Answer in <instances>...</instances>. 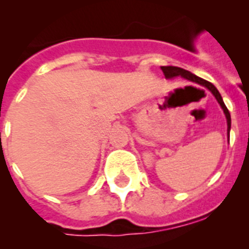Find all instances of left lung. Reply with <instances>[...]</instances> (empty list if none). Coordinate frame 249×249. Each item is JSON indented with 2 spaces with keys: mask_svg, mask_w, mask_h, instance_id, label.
<instances>
[{
  "mask_svg": "<svg viewBox=\"0 0 249 249\" xmlns=\"http://www.w3.org/2000/svg\"><path fill=\"white\" fill-rule=\"evenodd\" d=\"M160 68H162V71H163L164 77H166L167 80L176 78V77H182V78H184V80H188L193 83H197V85L203 86V87H206V89H208V91H210L213 96H214L215 100H217V102L219 103V106H221L222 109H223V113H224V116H226V120H227V135H228V138H230L231 114H230V111L227 109V107H226V105H224L223 100H222V96H221V93L218 92V89H215L214 86H213L211 82H208V81L203 80V78H201V77L196 76V74H193L192 72L187 71V70H183V68H181V67H176V66H163V67H160Z\"/></svg>",
  "mask_w": 249,
  "mask_h": 249,
  "instance_id": "8db88e82",
  "label": "left lung"
}]
</instances>
